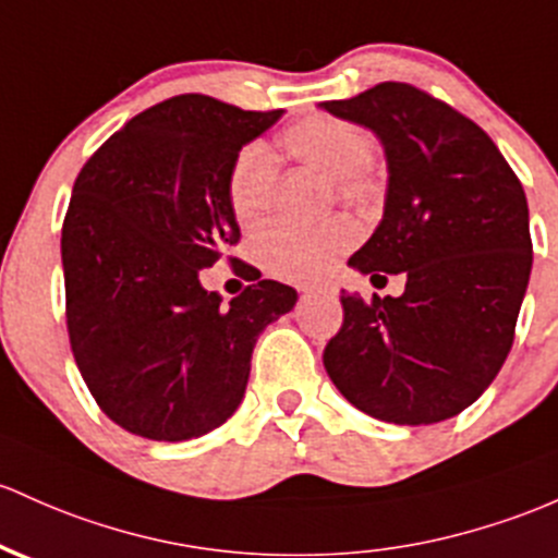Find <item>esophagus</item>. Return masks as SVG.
Returning a JSON list of instances; mask_svg holds the SVG:
<instances>
[{
    "mask_svg": "<svg viewBox=\"0 0 558 558\" xmlns=\"http://www.w3.org/2000/svg\"><path fill=\"white\" fill-rule=\"evenodd\" d=\"M302 296H310V293H323V289H315V286H302Z\"/></svg>",
    "mask_w": 558,
    "mask_h": 558,
    "instance_id": "obj_1",
    "label": "esophagus"
}]
</instances>
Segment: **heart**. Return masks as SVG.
<instances>
[{"label": "heart", "mask_w": 558, "mask_h": 558, "mask_svg": "<svg viewBox=\"0 0 558 558\" xmlns=\"http://www.w3.org/2000/svg\"><path fill=\"white\" fill-rule=\"evenodd\" d=\"M283 148L296 161L333 177L339 195L357 201L368 193L365 169L373 161V140L357 124L336 116H310L283 132ZM278 193V163L265 145L254 143L238 153L230 169V209L243 228H256L269 217ZM357 241V228L344 217L320 225H272L254 241L256 262L283 280H317Z\"/></svg>", "instance_id": "1"}]
</instances>
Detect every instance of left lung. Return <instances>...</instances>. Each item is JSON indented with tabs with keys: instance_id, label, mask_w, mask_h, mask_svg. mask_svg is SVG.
<instances>
[{
	"instance_id": "8db88e82",
	"label": "left lung",
	"mask_w": 558,
	"mask_h": 558,
	"mask_svg": "<svg viewBox=\"0 0 558 558\" xmlns=\"http://www.w3.org/2000/svg\"><path fill=\"white\" fill-rule=\"evenodd\" d=\"M387 156L384 217L349 267L405 272L402 296L341 291L330 381L378 421L426 426L482 397L513 344L532 269L522 182L474 121L400 82L320 102ZM387 280V278H384Z\"/></svg>"
}]
</instances>
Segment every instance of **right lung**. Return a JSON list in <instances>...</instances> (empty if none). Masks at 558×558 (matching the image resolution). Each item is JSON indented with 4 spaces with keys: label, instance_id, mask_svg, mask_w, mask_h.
<instances>
[{
    "label": "right lung",
    "instance_id": "obj_1",
    "mask_svg": "<svg viewBox=\"0 0 558 558\" xmlns=\"http://www.w3.org/2000/svg\"><path fill=\"white\" fill-rule=\"evenodd\" d=\"M280 116L171 97L106 140L73 182L60 238L73 357L102 413L137 437L185 442L222 426L259 333L296 304L278 280L228 304L201 286L241 238L232 163Z\"/></svg>",
    "mask_w": 558,
    "mask_h": 558
}]
</instances>
